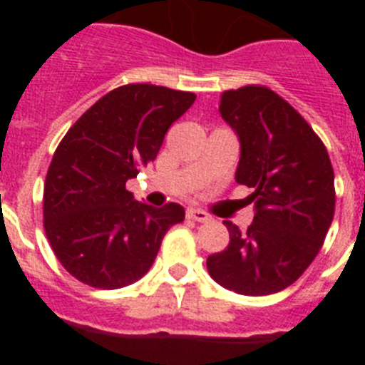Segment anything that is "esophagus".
Here are the masks:
<instances>
[{
	"mask_svg": "<svg viewBox=\"0 0 365 365\" xmlns=\"http://www.w3.org/2000/svg\"><path fill=\"white\" fill-rule=\"evenodd\" d=\"M186 217L192 219V221H197V222L210 221V215L206 214L205 210H201V208H188V210H186Z\"/></svg>",
	"mask_w": 365,
	"mask_h": 365,
	"instance_id": "obj_1",
	"label": "esophagus"
}]
</instances>
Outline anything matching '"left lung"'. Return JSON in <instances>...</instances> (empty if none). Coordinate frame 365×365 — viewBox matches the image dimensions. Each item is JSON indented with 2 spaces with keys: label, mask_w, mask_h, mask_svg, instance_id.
<instances>
[{
  "label": "left lung",
  "mask_w": 365,
  "mask_h": 365,
  "mask_svg": "<svg viewBox=\"0 0 365 365\" xmlns=\"http://www.w3.org/2000/svg\"><path fill=\"white\" fill-rule=\"evenodd\" d=\"M222 120L240 138L235 182L252 188L247 232L225 221L230 243L206 267L221 287L245 296L279 292L320 252L334 215V172L318 135L289 102L261 86L225 91Z\"/></svg>",
  "instance_id": "obj_1"
}]
</instances>
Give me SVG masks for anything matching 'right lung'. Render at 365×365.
<instances>
[{
  "mask_svg": "<svg viewBox=\"0 0 365 365\" xmlns=\"http://www.w3.org/2000/svg\"><path fill=\"white\" fill-rule=\"evenodd\" d=\"M195 95L151 83L113 89L62 138L43 188V227L63 269L95 289H120L153 265L185 208L135 201L125 180L155 160Z\"/></svg>",
  "mask_w": 365,
  "mask_h": 365,
  "instance_id": "right-lung-1",
  "label": "right lung"
}]
</instances>
